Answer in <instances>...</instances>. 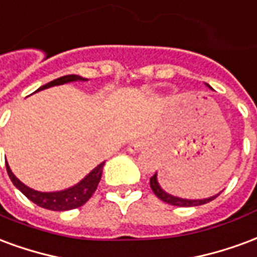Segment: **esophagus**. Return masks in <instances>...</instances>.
Segmentation results:
<instances>
[{
	"label": "esophagus",
	"mask_w": 257,
	"mask_h": 257,
	"mask_svg": "<svg viewBox=\"0 0 257 257\" xmlns=\"http://www.w3.org/2000/svg\"><path fill=\"white\" fill-rule=\"evenodd\" d=\"M142 147H144V145H142V142L137 140V141L131 142L127 149H128V152H130V153H137V152L141 151Z\"/></svg>",
	"instance_id": "esophagus-1"
}]
</instances>
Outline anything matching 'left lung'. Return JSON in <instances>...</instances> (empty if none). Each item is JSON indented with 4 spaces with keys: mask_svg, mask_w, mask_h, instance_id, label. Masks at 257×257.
Segmentation results:
<instances>
[{
    "mask_svg": "<svg viewBox=\"0 0 257 257\" xmlns=\"http://www.w3.org/2000/svg\"><path fill=\"white\" fill-rule=\"evenodd\" d=\"M207 86L208 87H211L209 85ZM151 188L152 190H153V193H155L162 201H164V203L167 204H171V205H175V207H197V205H203V204H207L209 203V201H212L213 198H216L219 196V194H216V196L204 198V200H186V198L175 197V196L168 194L167 192H164V190L160 188V185L157 182V174H155V175L151 178Z\"/></svg>",
    "mask_w": 257,
    "mask_h": 257,
    "instance_id": "left-lung-1",
    "label": "left lung"
}]
</instances>
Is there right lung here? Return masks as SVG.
Wrapping results in <instances>:
<instances>
[{"instance_id": "1", "label": "right lung", "mask_w": 257, "mask_h": 257, "mask_svg": "<svg viewBox=\"0 0 257 257\" xmlns=\"http://www.w3.org/2000/svg\"><path fill=\"white\" fill-rule=\"evenodd\" d=\"M86 82V78H82L79 75H65L61 78L52 80L46 85L41 86L37 91L44 89H49L52 86H59L64 85V83H69V82ZM7 164V171L11 178L12 183L16 188L23 193L26 197L31 200L34 204H37L39 207L45 208V209H52V211H69V209H74V208L82 207L83 204L89 200L93 193L95 192V189L98 186L100 182L101 175H102V167L105 162H102L98 164L97 167L90 171L79 183L74 185L72 188L65 189V190H60V192H38V190H34V189L26 186L23 182H20L18 178L15 177V174L11 171L8 163Z\"/></svg>"}]
</instances>
